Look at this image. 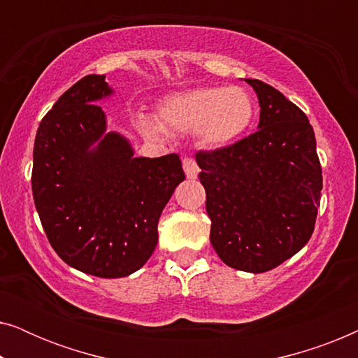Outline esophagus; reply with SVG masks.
I'll return each instance as SVG.
<instances>
[{"label": "esophagus", "instance_id": "obj_1", "mask_svg": "<svg viewBox=\"0 0 358 358\" xmlns=\"http://www.w3.org/2000/svg\"><path fill=\"white\" fill-rule=\"evenodd\" d=\"M182 168L185 171V176H187L189 179H195L199 176V164L197 161H195L194 158H189V156H185V158L182 159Z\"/></svg>", "mask_w": 358, "mask_h": 358}]
</instances>
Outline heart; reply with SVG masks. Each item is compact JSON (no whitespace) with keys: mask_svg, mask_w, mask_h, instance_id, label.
Here are the masks:
<instances>
[{"mask_svg":"<svg viewBox=\"0 0 358 358\" xmlns=\"http://www.w3.org/2000/svg\"><path fill=\"white\" fill-rule=\"evenodd\" d=\"M254 102L241 87H197L164 97L158 107V120L141 115L138 125L151 138L166 134H197L207 148H224L249 129Z\"/></svg>","mask_w":358,"mask_h":358,"instance_id":"1","label":"heart"}]
</instances>
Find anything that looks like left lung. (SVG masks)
<instances>
[{
    "label": "left lung",
    "mask_w": 358,
    "mask_h": 358,
    "mask_svg": "<svg viewBox=\"0 0 358 358\" xmlns=\"http://www.w3.org/2000/svg\"><path fill=\"white\" fill-rule=\"evenodd\" d=\"M256 91L259 130L236 143L195 155L212 220L210 243L227 266L261 273L310 241L322 189L313 127L275 87Z\"/></svg>",
    "instance_id": "1"
}]
</instances>
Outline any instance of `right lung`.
<instances>
[{"instance_id": "obj_1", "label": "right lung", "mask_w": 358, "mask_h": 358, "mask_svg": "<svg viewBox=\"0 0 358 358\" xmlns=\"http://www.w3.org/2000/svg\"><path fill=\"white\" fill-rule=\"evenodd\" d=\"M112 94L104 75L63 92L37 129L32 195L48 243L68 266L101 278L143 267L158 222L185 179L179 156L135 158L129 140L106 131L96 101Z\"/></svg>"}]
</instances>
